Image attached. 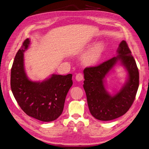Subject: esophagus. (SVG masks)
<instances>
[{
  "instance_id": "34e87169",
  "label": "esophagus",
  "mask_w": 149,
  "mask_h": 149,
  "mask_svg": "<svg viewBox=\"0 0 149 149\" xmlns=\"http://www.w3.org/2000/svg\"><path fill=\"white\" fill-rule=\"evenodd\" d=\"M75 79L77 81H81V80H82L84 79V75L82 74L81 73H79V74H77L75 76Z\"/></svg>"
}]
</instances>
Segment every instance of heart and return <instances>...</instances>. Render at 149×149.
I'll use <instances>...</instances> for the list:
<instances>
[{
	"mask_svg": "<svg viewBox=\"0 0 149 149\" xmlns=\"http://www.w3.org/2000/svg\"><path fill=\"white\" fill-rule=\"evenodd\" d=\"M104 51V47L103 43H97L84 54L81 59L82 63L88 67L97 64L102 59Z\"/></svg>",
	"mask_w": 149,
	"mask_h": 149,
	"instance_id": "heart-1",
	"label": "heart"
}]
</instances>
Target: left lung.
Listing matches in <instances>:
<instances>
[{
  "instance_id": "8db88e82",
  "label": "left lung",
  "mask_w": 149,
  "mask_h": 149,
  "mask_svg": "<svg viewBox=\"0 0 149 149\" xmlns=\"http://www.w3.org/2000/svg\"><path fill=\"white\" fill-rule=\"evenodd\" d=\"M116 52L117 56L109 60L84 70V88L90 112L100 121H110L125 114L132 104L139 87L138 68L125 41L120 42ZM118 65L127 70L128 77L121 89L111 95L106 88L105 79Z\"/></svg>"
}]
</instances>
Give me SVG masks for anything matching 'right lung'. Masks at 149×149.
<instances>
[{
  "label": "right lung",
  "mask_w": 149,
  "mask_h": 149,
  "mask_svg": "<svg viewBox=\"0 0 149 149\" xmlns=\"http://www.w3.org/2000/svg\"><path fill=\"white\" fill-rule=\"evenodd\" d=\"M30 44L27 38L14 59L10 77L12 92L27 115L43 122H51L63 111L65 97L73 84L72 75L52 74L41 82L31 80L25 69L23 54Z\"/></svg>",
  "instance_id": "add662e5"
}]
</instances>
